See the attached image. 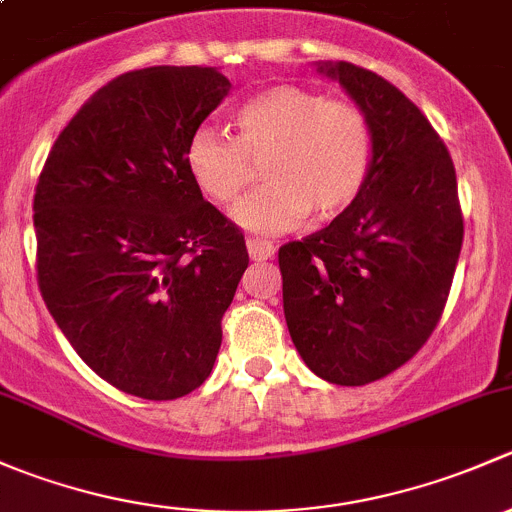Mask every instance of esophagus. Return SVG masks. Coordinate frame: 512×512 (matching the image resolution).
<instances>
[{
    "label": "esophagus",
    "mask_w": 512,
    "mask_h": 512,
    "mask_svg": "<svg viewBox=\"0 0 512 512\" xmlns=\"http://www.w3.org/2000/svg\"><path fill=\"white\" fill-rule=\"evenodd\" d=\"M247 252H250V257L255 262H262V260H270V257H275V245L267 240H257V237H250L247 240Z\"/></svg>",
    "instance_id": "34e87169"
}]
</instances>
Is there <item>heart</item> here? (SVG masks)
I'll list each match as a JSON object with an SVG mask.
<instances>
[{
  "mask_svg": "<svg viewBox=\"0 0 512 512\" xmlns=\"http://www.w3.org/2000/svg\"><path fill=\"white\" fill-rule=\"evenodd\" d=\"M235 123V138L213 126L198 128L185 148V165L210 203L230 205L262 163L265 185L232 213L245 230L275 235L309 213L332 220L364 190L374 131L356 103L277 84L242 103Z\"/></svg>",
  "mask_w": 512,
  "mask_h": 512,
  "instance_id": "b5f03b06",
  "label": "heart"
}]
</instances>
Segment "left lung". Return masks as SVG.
I'll use <instances>...</instances> for the list:
<instances>
[{
    "instance_id": "left-lung-1",
    "label": "left lung",
    "mask_w": 512,
    "mask_h": 512,
    "mask_svg": "<svg viewBox=\"0 0 512 512\" xmlns=\"http://www.w3.org/2000/svg\"><path fill=\"white\" fill-rule=\"evenodd\" d=\"M374 131L359 198L280 247L289 337L329 384L364 386L404 366L436 329L463 245L456 168L421 108L361 66H319Z\"/></svg>"
}]
</instances>
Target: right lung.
<instances>
[{
  "instance_id": "add662e5",
  "label": "right lung",
  "mask_w": 512,
  "mask_h": 512,
  "mask_svg": "<svg viewBox=\"0 0 512 512\" xmlns=\"http://www.w3.org/2000/svg\"><path fill=\"white\" fill-rule=\"evenodd\" d=\"M227 91L210 66L116 76L59 133L36 183V282L51 317L103 381L148 401L208 379L250 262L240 227L185 165Z\"/></svg>"
}]
</instances>
